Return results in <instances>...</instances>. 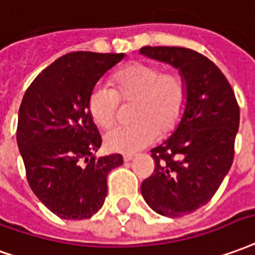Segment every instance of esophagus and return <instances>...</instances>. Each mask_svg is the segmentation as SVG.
<instances>
[{"label": "esophagus", "instance_id": "34e87169", "mask_svg": "<svg viewBox=\"0 0 255 255\" xmlns=\"http://www.w3.org/2000/svg\"><path fill=\"white\" fill-rule=\"evenodd\" d=\"M133 158H135L133 154H124V161H126V163L131 161V160H133Z\"/></svg>", "mask_w": 255, "mask_h": 255}]
</instances>
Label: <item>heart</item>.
Returning a JSON list of instances; mask_svg holds the SVG:
<instances>
[{
    "instance_id": "heart-1",
    "label": "heart",
    "mask_w": 255,
    "mask_h": 255,
    "mask_svg": "<svg viewBox=\"0 0 255 255\" xmlns=\"http://www.w3.org/2000/svg\"><path fill=\"white\" fill-rule=\"evenodd\" d=\"M120 101L133 103V123L108 131L105 145L112 152L133 153L178 127L188 103V87L178 73H163L152 63L133 62L113 76L112 88L98 84L91 91L88 112L95 124L109 128L115 123Z\"/></svg>"
}]
</instances>
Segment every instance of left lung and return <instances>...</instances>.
Returning a JSON list of instances; mask_svg holds the SVG:
<instances>
[{
	"label": "left lung",
	"instance_id": "left-lung-1",
	"mask_svg": "<svg viewBox=\"0 0 255 255\" xmlns=\"http://www.w3.org/2000/svg\"><path fill=\"white\" fill-rule=\"evenodd\" d=\"M147 58L179 70L188 103L170 138L152 149L154 171L140 185L147 206L177 218L207 204L231 168L239 105L227 77L202 53L181 47H143Z\"/></svg>",
	"mask_w": 255,
	"mask_h": 255
}]
</instances>
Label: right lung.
<instances>
[{
  "label": "right lung",
  "instance_id": "1",
  "mask_svg": "<svg viewBox=\"0 0 255 255\" xmlns=\"http://www.w3.org/2000/svg\"><path fill=\"white\" fill-rule=\"evenodd\" d=\"M124 53L72 52L44 69L26 91L16 139L34 195L63 220L97 214L108 174L122 154L95 157L102 138L88 112L91 91Z\"/></svg>",
  "mask_w": 255,
  "mask_h": 255
}]
</instances>
